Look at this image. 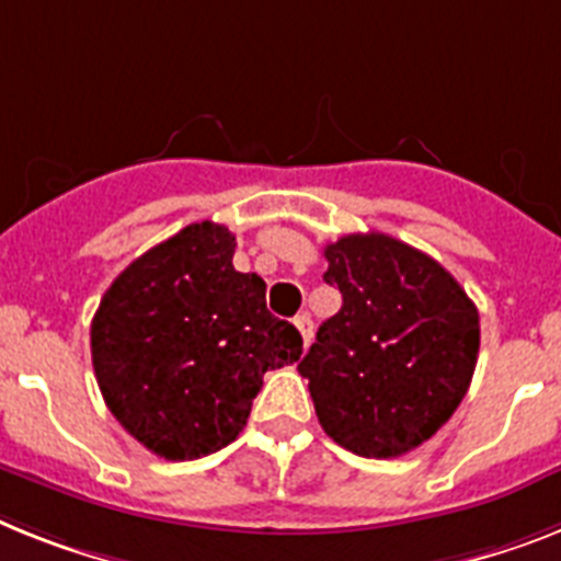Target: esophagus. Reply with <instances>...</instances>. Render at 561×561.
Here are the masks:
<instances>
[{
  "label": "esophagus",
  "mask_w": 561,
  "mask_h": 561,
  "mask_svg": "<svg viewBox=\"0 0 561 561\" xmlns=\"http://www.w3.org/2000/svg\"><path fill=\"white\" fill-rule=\"evenodd\" d=\"M294 324L299 328V333H302L305 345H308L310 339H313V319H310V313H299V317L294 319Z\"/></svg>",
  "instance_id": "1"
}]
</instances>
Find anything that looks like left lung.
<instances>
[{
	"instance_id": "left-lung-1",
	"label": "left lung",
	"mask_w": 561,
	"mask_h": 561,
	"mask_svg": "<svg viewBox=\"0 0 561 561\" xmlns=\"http://www.w3.org/2000/svg\"><path fill=\"white\" fill-rule=\"evenodd\" d=\"M342 308L299 362L319 425L368 459H397L439 431L468 393L479 310L427 253L385 233L324 248Z\"/></svg>"
}]
</instances>
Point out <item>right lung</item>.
Here are the masks:
<instances>
[{"label":"right lung","mask_w":561,"mask_h":561,"mask_svg":"<svg viewBox=\"0 0 561 561\" xmlns=\"http://www.w3.org/2000/svg\"><path fill=\"white\" fill-rule=\"evenodd\" d=\"M225 225H187L113 279L91 322L96 382L119 425L157 456L199 459L237 439L265 370L302 336L233 267Z\"/></svg>","instance_id":"add662e5"}]
</instances>
